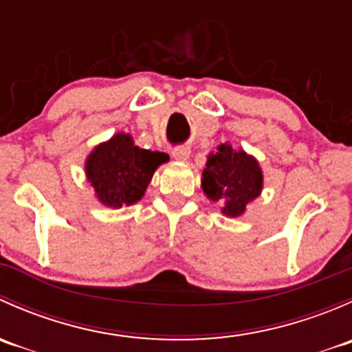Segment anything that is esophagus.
Segmentation results:
<instances>
[{"label":"esophagus","mask_w":352,"mask_h":352,"mask_svg":"<svg viewBox=\"0 0 352 352\" xmlns=\"http://www.w3.org/2000/svg\"><path fill=\"white\" fill-rule=\"evenodd\" d=\"M172 156L175 160H179V162H187L190 156V150L187 146H179L172 151Z\"/></svg>","instance_id":"1"}]
</instances>
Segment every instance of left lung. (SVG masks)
<instances>
[{"label": "left lung", "instance_id": "left-lung-1", "mask_svg": "<svg viewBox=\"0 0 352 352\" xmlns=\"http://www.w3.org/2000/svg\"><path fill=\"white\" fill-rule=\"evenodd\" d=\"M262 186L264 175L254 156L233 150L228 143L219 144L218 150L209 153L201 187L209 201L221 204L223 214L242 216L247 206L261 196Z\"/></svg>", "mask_w": 352, "mask_h": 352}]
</instances>
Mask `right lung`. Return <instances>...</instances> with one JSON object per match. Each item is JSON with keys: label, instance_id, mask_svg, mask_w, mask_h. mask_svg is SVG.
Listing matches in <instances>:
<instances>
[{"label": "right lung", "instance_id": "obj_1", "mask_svg": "<svg viewBox=\"0 0 352 352\" xmlns=\"http://www.w3.org/2000/svg\"><path fill=\"white\" fill-rule=\"evenodd\" d=\"M165 162L166 153L143 150L131 134L117 133L88 155L85 172L98 201L116 209L140 201L155 170Z\"/></svg>", "mask_w": 352, "mask_h": 352}]
</instances>
